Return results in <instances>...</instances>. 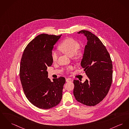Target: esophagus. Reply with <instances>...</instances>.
<instances>
[{
    "label": "esophagus",
    "mask_w": 129,
    "mask_h": 129,
    "mask_svg": "<svg viewBox=\"0 0 129 129\" xmlns=\"http://www.w3.org/2000/svg\"><path fill=\"white\" fill-rule=\"evenodd\" d=\"M71 79L70 78H66V82H71Z\"/></svg>",
    "instance_id": "obj_1"
}]
</instances>
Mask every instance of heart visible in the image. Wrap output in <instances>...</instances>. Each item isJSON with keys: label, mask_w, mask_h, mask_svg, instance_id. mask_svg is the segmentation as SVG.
<instances>
[{"label": "heart", "mask_w": 129, "mask_h": 129, "mask_svg": "<svg viewBox=\"0 0 129 129\" xmlns=\"http://www.w3.org/2000/svg\"><path fill=\"white\" fill-rule=\"evenodd\" d=\"M80 44L77 41L71 38H68L59 44L58 48L64 54L70 57L73 56L74 60H81L84 57L85 52L82 49L80 48ZM51 58L54 62L57 60L58 54L56 52H52ZM72 69V67L69 68V69Z\"/></svg>", "instance_id": "obj_1"}]
</instances>
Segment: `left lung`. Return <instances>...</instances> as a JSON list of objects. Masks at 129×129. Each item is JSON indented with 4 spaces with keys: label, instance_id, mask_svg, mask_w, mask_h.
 Here are the masks:
<instances>
[{
    "label": "left lung",
    "instance_id": "obj_1",
    "mask_svg": "<svg viewBox=\"0 0 129 129\" xmlns=\"http://www.w3.org/2000/svg\"><path fill=\"white\" fill-rule=\"evenodd\" d=\"M86 37L85 55L81 61L88 80L82 83L74 80L73 94L78 102L94 106L109 92L112 81V64L109 53L100 39L86 30H81Z\"/></svg>",
    "mask_w": 129,
    "mask_h": 129
}]
</instances>
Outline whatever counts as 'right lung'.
I'll use <instances>...</instances> for the list:
<instances>
[{
  "label": "right lung",
  "instance_id": "add662e5",
  "mask_svg": "<svg viewBox=\"0 0 129 129\" xmlns=\"http://www.w3.org/2000/svg\"><path fill=\"white\" fill-rule=\"evenodd\" d=\"M61 35L42 34L26 46L20 60L19 77L24 93L35 106L48 109L59 104L61 99L66 79L48 78L47 67L51 66L53 45Z\"/></svg>",
  "mask_w": 129,
  "mask_h": 129
}]
</instances>
